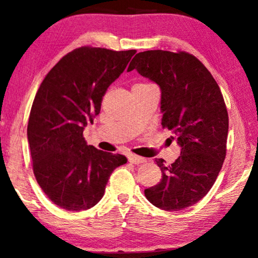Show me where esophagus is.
Masks as SVG:
<instances>
[{
    "mask_svg": "<svg viewBox=\"0 0 258 258\" xmlns=\"http://www.w3.org/2000/svg\"><path fill=\"white\" fill-rule=\"evenodd\" d=\"M128 161L133 164H142L144 162H147V160L144 157L137 156V155H134V154L128 155Z\"/></svg>",
    "mask_w": 258,
    "mask_h": 258,
    "instance_id": "34e87169",
    "label": "esophagus"
}]
</instances>
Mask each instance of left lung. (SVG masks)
Wrapping results in <instances>:
<instances>
[{
    "mask_svg": "<svg viewBox=\"0 0 258 258\" xmlns=\"http://www.w3.org/2000/svg\"><path fill=\"white\" fill-rule=\"evenodd\" d=\"M134 69L160 87L162 126L181 148L174 163L156 158L162 179L144 195L162 210L191 207L214 185L227 153L229 117L220 87L203 63L184 51L139 52L128 72Z\"/></svg>",
    "mask_w": 258,
    "mask_h": 258,
    "instance_id": "obj_1",
    "label": "left lung"
}]
</instances>
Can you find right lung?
<instances>
[{
  "label": "right lung",
  "instance_id": "right-lung-1",
  "mask_svg": "<svg viewBox=\"0 0 258 258\" xmlns=\"http://www.w3.org/2000/svg\"><path fill=\"white\" fill-rule=\"evenodd\" d=\"M135 52L77 48L56 63L38 88L27 129L34 175L62 209L93 208L114 169L126 163L123 155L88 146L83 130L100 114L108 87Z\"/></svg>",
  "mask_w": 258,
  "mask_h": 258
}]
</instances>
